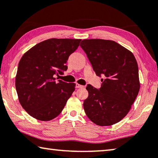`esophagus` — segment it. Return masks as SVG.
Here are the masks:
<instances>
[{
  "mask_svg": "<svg viewBox=\"0 0 158 158\" xmlns=\"http://www.w3.org/2000/svg\"><path fill=\"white\" fill-rule=\"evenodd\" d=\"M75 87H76L77 88H83L84 86L80 85V84H78V83H76L75 84Z\"/></svg>",
  "mask_w": 158,
  "mask_h": 158,
  "instance_id": "1",
  "label": "esophagus"
}]
</instances>
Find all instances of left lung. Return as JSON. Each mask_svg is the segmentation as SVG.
Masks as SVG:
<instances>
[{"instance_id": "obj_1", "label": "left lung", "mask_w": 158, "mask_h": 158, "mask_svg": "<svg viewBox=\"0 0 158 158\" xmlns=\"http://www.w3.org/2000/svg\"><path fill=\"white\" fill-rule=\"evenodd\" d=\"M96 75L99 89L88 85L83 108L90 121L99 126H111L128 114L139 93L138 64L130 51L111 40H84L81 43Z\"/></svg>"}]
</instances>
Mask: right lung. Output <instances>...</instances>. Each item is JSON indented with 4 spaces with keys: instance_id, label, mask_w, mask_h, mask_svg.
<instances>
[{
    "instance_id": "add662e5",
    "label": "right lung",
    "mask_w": 158,
    "mask_h": 158,
    "mask_svg": "<svg viewBox=\"0 0 158 158\" xmlns=\"http://www.w3.org/2000/svg\"><path fill=\"white\" fill-rule=\"evenodd\" d=\"M81 41L49 39L22 56L16 76V89L21 105L32 117L49 121L64 109L75 84L57 81L56 76L67 70V60Z\"/></svg>"
}]
</instances>
